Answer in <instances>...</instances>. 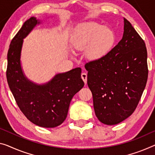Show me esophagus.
Masks as SVG:
<instances>
[{
	"instance_id": "1",
	"label": "esophagus",
	"mask_w": 155,
	"mask_h": 155,
	"mask_svg": "<svg viewBox=\"0 0 155 155\" xmlns=\"http://www.w3.org/2000/svg\"><path fill=\"white\" fill-rule=\"evenodd\" d=\"M81 78H82V79L84 81V82L85 84H87V74L84 72L82 73V74H81Z\"/></svg>"
}]
</instances>
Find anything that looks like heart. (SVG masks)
I'll return each mask as SVG.
<instances>
[{"instance_id": "obj_1", "label": "heart", "mask_w": 155, "mask_h": 155, "mask_svg": "<svg viewBox=\"0 0 155 155\" xmlns=\"http://www.w3.org/2000/svg\"><path fill=\"white\" fill-rule=\"evenodd\" d=\"M115 35L111 30L101 25H95L78 31L74 38V46L78 50H85L92 60L104 58L112 48Z\"/></svg>"}]
</instances>
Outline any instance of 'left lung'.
<instances>
[{
  "label": "left lung",
  "instance_id": "8db88e82",
  "mask_svg": "<svg viewBox=\"0 0 155 155\" xmlns=\"http://www.w3.org/2000/svg\"><path fill=\"white\" fill-rule=\"evenodd\" d=\"M84 66L98 120L112 125L132 115L146 87L148 68L146 44L129 21L124 18L118 44L104 58Z\"/></svg>",
  "mask_w": 155,
  "mask_h": 155
}]
</instances>
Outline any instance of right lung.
<instances>
[{"label":"right lung","instance_id":"right-lung-1","mask_svg":"<svg viewBox=\"0 0 155 155\" xmlns=\"http://www.w3.org/2000/svg\"><path fill=\"white\" fill-rule=\"evenodd\" d=\"M39 23L36 18L31 17L12 40L6 77L16 104L25 117L40 127L52 128L64 122L71 99L84 83L81 79L80 68L56 75L43 85L35 84L25 77L20 64L23 39Z\"/></svg>","mask_w":155,"mask_h":155}]
</instances>
